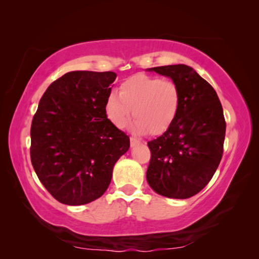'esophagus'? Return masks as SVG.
<instances>
[{
  "label": "esophagus",
  "mask_w": 259,
  "mask_h": 259,
  "mask_svg": "<svg viewBox=\"0 0 259 259\" xmlns=\"http://www.w3.org/2000/svg\"><path fill=\"white\" fill-rule=\"evenodd\" d=\"M140 144H141V142L138 141V140H136V138H134V137H131V138H130V145L133 146V148H134V146L140 145Z\"/></svg>",
  "instance_id": "obj_1"
}]
</instances>
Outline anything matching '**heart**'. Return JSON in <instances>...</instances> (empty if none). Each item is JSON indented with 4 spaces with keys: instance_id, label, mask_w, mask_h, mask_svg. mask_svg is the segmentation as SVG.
Segmentation results:
<instances>
[{
    "instance_id": "1",
    "label": "heart",
    "mask_w": 259,
    "mask_h": 259,
    "mask_svg": "<svg viewBox=\"0 0 259 259\" xmlns=\"http://www.w3.org/2000/svg\"><path fill=\"white\" fill-rule=\"evenodd\" d=\"M180 90L172 80L138 73L122 82L119 94L110 93L105 103L106 116L118 129L131 116L134 133L161 135L173 124L180 108Z\"/></svg>"
}]
</instances>
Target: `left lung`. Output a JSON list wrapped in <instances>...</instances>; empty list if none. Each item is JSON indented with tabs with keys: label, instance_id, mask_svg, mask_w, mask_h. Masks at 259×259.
<instances>
[{
	"label": "left lung",
	"instance_id": "8db88e82",
	"mask_svg": "<svg viewBox=\"0 0 259 259\" xmlns=\"http://www.w3.org/2000/svg\"><path fill=\"white\" fill-rule=\"evenodd\" d=\"M146 71L171 79L178 84L181 96L173 124L148 143L151 159L146 180L159 195L191 198L209 183L221 161L226 136L221 102L214 88L187 65Z\"/></svg>",
	"mask_w": 259,
	"mask_h": 259
}]
</instances>
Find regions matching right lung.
Masks as SVG:
<instances>
[{
	"label": "right lung",
	"mask_w": 259,
	"mask_h": 259,
	"mask_svg": "<svg viewBox=\"0 0 259 259\" xmlns=\"http://www.w3.org/2000/svg\"><path fill=\"white\" fill-rule=\"evenodd\" d=\"M114 72L73 71L50 84L31 124V163L40 183L68 206L90 203L109 186L130 140L106 116Z\"/></svg>",
	"instance_id": "obj_1"
}]
</instances>
